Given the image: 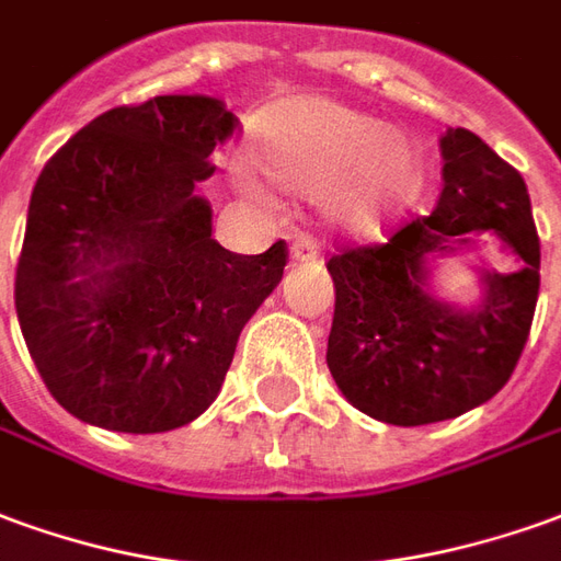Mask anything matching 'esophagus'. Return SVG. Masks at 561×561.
I'll list each match as a JSON object with an SVG mask.
<instances>
[{"label": "esophagus", "instance_id": "1", "mask_svg": "<svg viewBox=\"0 0 561 561\" xmlns=\"http://www.w3.org/2000/svg\"><path fill=\"white\" fill-rule=\"evenodd\" d=\"M319 257V245L312 237H297L291 245V261L294 264H304V261H316Z\"/></svg>", "mask_w": 561, "mask_h": 561}]
</instances>
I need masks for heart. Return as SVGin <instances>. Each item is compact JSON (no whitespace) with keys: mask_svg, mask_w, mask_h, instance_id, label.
Wrapping results in <instances>:
<instances>
[{"mask_svg":"<svg viewBox=\"0 0 561 561\" xmlns=\"http://www.w3.org/2000/svg\"><path fill=\"white\" fill-rule=\"evenodd\" d=\"M252 160L282 191L319 194L324 215L355 233L403 213L425 179L422 151L407 133L328 96L267 105L254 121ZM242 185L264 194L252 175Z\"/></svg>","mask_w":561,"mask_h":561,"instance_id":"heart-1","label":"heart"}]
</instances>
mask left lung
<instances>
[{"instance_id":"8db88e82","label":"left lung","mask_w":561,"mask_h":561,"mask_svg":"<svg viewBox=\"0 0 561 561\" xmlns=\"http://www.w3.org/2000/svg\"><path fill=\"white\" fill-rule=\"evenodd\" d=\"M444 191L434 213L389 242L334 254L328 367L336 389L386 425H431L495 398L523 355L540 288V240L523 175L473 136H440ZM495 236L519 271L481 268V300L456 308L430 291L437 256Z\"/></svg>"}]
</instances>
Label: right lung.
<instances>
[{"instance_id": "right-lung-1", "label": "right lung", "mask_w": 561, "mask_h": 561, "mask_svg": "<svg viewBox=\"0 0 561 561\" xmlns=\"http://www.w3.org/2000/svg\"><path fill=\"white\" fill-rule=\"evenodd\" d=\"M233 127L215 96H154L93 117L38 175L14 307L45 386L81 422L124 434L194 422L282 282L285 242L227 252L197 194Z\"/></svg>"}]
</instances>
